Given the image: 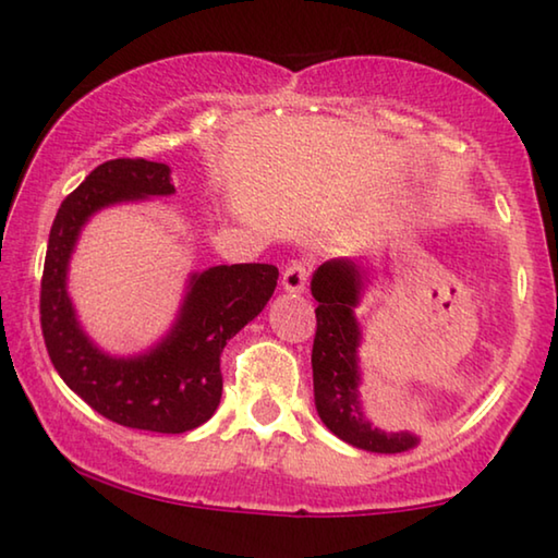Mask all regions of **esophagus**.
<instances>
[{"label": "esophagus", "mask_w": 558, "mask_h": 558, "mask_svg": "<svg viewBox=\"0 0 558 558\" xmlns=\"http://www.w3.org/2000/svg\"><path fill=\"white\" fill-rule=\"evenodd\" d=\"M307 282H310V268L302 266V263H292V266H288L286 272H282V290L292 292V295L305 292Z\"/></svg>", "instance_id": "obj_1"}]
</instances>
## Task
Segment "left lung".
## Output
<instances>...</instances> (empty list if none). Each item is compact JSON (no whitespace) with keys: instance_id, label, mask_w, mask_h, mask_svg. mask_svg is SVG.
<instances>
[{"instance_id":"1","label":"left lung","mask_w":558,"mask_h":558,"mask_svg":"<svg viewBox=\"0 0 558 558\" xmlns=\"http://www.w3.org/2000/svg\"><path fill=\"white\" fill-rule=\"evenodd\" d=\"M366 276L354 260L335 258L315 270L313 298L317 300V332L313 344L315 405L325 426L337 438L369 452H403L418 446L413 433H386L372 426L359 401V356L362 329L354 307L362 298Z\"/></svg>"}]
</instances>
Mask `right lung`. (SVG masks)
<instances>
[{"mask_svg":"<svg viewBox=\"0 0 558 558\" xmlns=\"http://www.w3.org/2000/svg\"><path fill=\"white\" fill-rule=\"evenodd\" d=\"M169 172L162 162L110 159L65 196L46 248L41 332L56 372L93 411L128 428L186 433L219 409L223 347L268 305L278 268L235 263L194 272L172 329L137 356H110L93 344L65 288L75 241L90 216L112 204L174 194Z\"/></svg>","mask_w":558,"mask_h":558,"instance_id":"right-lung-1","label":"right lung"}]
</instances>
